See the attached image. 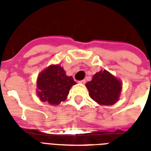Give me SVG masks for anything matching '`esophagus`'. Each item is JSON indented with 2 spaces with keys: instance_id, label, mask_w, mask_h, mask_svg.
I'll use <instances>...</instances> for the list:
<instances>
[{
  "instance_id": "obj_1",
  "label": "esophagus",
  "mask_w": 151,
  "mask_h": 151,
  "mask_svg": "<svg viewBox=\"0 0 151 151\" xmlns=\"http://www.w3.org/2000/svg\"><path fill=\"white\" fill-rule=\"evenodd\" d=\"M78 82H79L80 84H85L86 81H85V80H82V81H79Z\"/></svg>"
}]
</instances>
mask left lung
Returning <instances> with one entry per match:
<instances>
[{
    "instance_id": "obj_1",
    "label": "left lung",
    "mask_w": 151,
    "mask_h": 151,
    "mask_svg": "<svg viewBox=\"0 0 151 151\" xmlns=\"http://www.w3.org/2000/svg\"><path fill=\"white\" fill-rule=\"evenodd\" d=\"M89 96L99 105H111L116 103L122 91V82L108 72L101 70L86 84Z\"/></svg>"
}]
</instances>
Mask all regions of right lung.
I'll use <instances>...</instances> for the list:
<instances>
[{"instance_id":"add662e5","label":"right lung","mask_w":151,"mask_h":151,"mask_svg":"<svg viewBox=\"0 0 151 151\" xmlns=\"http://www.w3.org/2000/svg\"><path fill=\"white\" fill-rule=\"evenodd\" d=\"M74 84L73 78L66 75L60 65H50L38 76L37 95L42 101L59 105L67 99L70 89Z\"/></svg>"}]
</instances>
